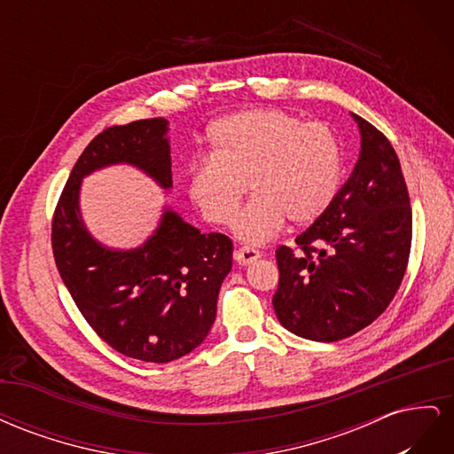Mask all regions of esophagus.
Masks as SVG:
<instances>
[{"mask_svg":"<svg viewBox=\"0 0 454 454\" xmlns=\"http://www.w3.org/2000/svg\"><path fill=\"white\" fill-rule=\"evenodd\" d=\"M261 257V254H259V250H255V248H248V246H242V248H239L237 252H235V259H237V263L239 265H250V263H254L255 259H259Z\"/></svg>","mask_w":454,"mask_h":454,"instance_id":"34e87169","label":"esophagus"}]
</instances>
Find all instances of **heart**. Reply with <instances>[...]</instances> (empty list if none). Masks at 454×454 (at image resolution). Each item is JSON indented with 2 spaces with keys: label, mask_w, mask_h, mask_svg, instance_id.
Masks as SVG:
<instances>
[{
  "label": "heart",
  "mask_w": 454,
  "mask_h": 454,
  "mask_svg": "<svg viewBox=\"0 0 454 454\" xmlns=\"http://www.w3.org/2000/svg\"><path fill=\"white\" fill-rule=\"evenodd\" d=\"M210 157L191 164L187 195L200 215L225 225L249 184L253 200L232 220L246 244H263L284 227L310 225L333 202L342 149L325 122L282 109H250L215 121Z\"/></svg>",
  "instance_id": "1"
}]
</instances>
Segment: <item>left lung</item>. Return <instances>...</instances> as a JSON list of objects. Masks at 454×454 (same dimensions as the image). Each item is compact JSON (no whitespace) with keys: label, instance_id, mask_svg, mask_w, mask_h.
Segmentation results:
<instances>
[{"label":"left lung","instance_id":"1","mask_svg":"<svg viewBox=\"0 0 454 454\" xmlns=\"http://www.w3.org/2000/svg\"><path fill=\"white\" fill-rule=\"evenodd\" d=\"M362 136L358 162L329 208L277 250L280 324L303 339L333 342L387 310L407 269L413 235L409 193L392 144L354 115Z\"/></svg>","mask_w":454,"mask_h":454}]
</instances>
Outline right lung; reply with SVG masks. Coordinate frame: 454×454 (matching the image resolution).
I'll return each mask as SVG.
<instances>
[{"label":"right lung","instance_id":"right-lung-1","mask_svg":"<svg viewBox=\"0 0 454 454\" xmlns=\"http://www.w3.org/2000/svg\"><path fill=\"white\" fill-rule=\"evenodd\" d=\"M168 121L142 119L109 127L85 147L52 215V254L89 325L117 352L167 364L197 348L215 320L217 295L232 267V242L202 232L164 208L140 248L114 250L94 240L79 212L83 177L130 164L172 187Z\"/></svg>","mask_w":454,"mask_h":454}]
</instances>
